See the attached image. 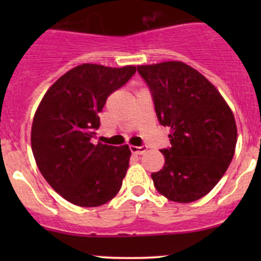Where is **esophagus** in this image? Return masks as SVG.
I'll use <instances>...</instances> for the list:
<instances>
[{
	"label": "esophagus",
	"instance_id": "34e87169",
	"mask_svg": "<svg viewBox=\"0 0 261 261\" xmlns=\"http://www.w3.org/2000/svg\"><path fill=\"white\" fill-rule=\"evenodd\" d=\"M130 150L133 154L143 155V154H145V151L147 149H146V146H130Z\"/></svg>",
	"mask_w": 261,
	"mask_h": 261
}]
</instances>
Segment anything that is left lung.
<instances>
[{
    "label": "left lung",
    "instance_id": "left-lung-1",
    "mask_svg": "<svg viewBox=\"0 0 261 261\" xmlns=\"http://www.w3.org/2000/svg\"><path fill=\"white\" fill-rule=\"evenodd\" d=\"M151 91L159 122L170 128L165 164L151 178L169 201L206 196L227 170L238 141L235 117L215 86L183 62L138 65Z\"/></svg>",
    "mask_w": 261,
    "mask_h": 261
}]
</instances>
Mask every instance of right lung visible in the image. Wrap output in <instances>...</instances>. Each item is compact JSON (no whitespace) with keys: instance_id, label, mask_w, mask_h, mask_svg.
<instances>
[{"instance_id":"1","label":"right lung","mask_w":261,"mask_h":261,"mask_svg":"<svg viewBox=\"0 0 261 261\" xmlns=\"http://www.w3.org/2000/svg\"><path fill=\"white\" fill-rule=\"evenodd\" d=\"M136 72L84 64L63 74L44 94L31 126V149L53 189L81 207L107 203L118 193L128 169V145L92 144L107 97Z\"/></svg>"}]
</instances>
